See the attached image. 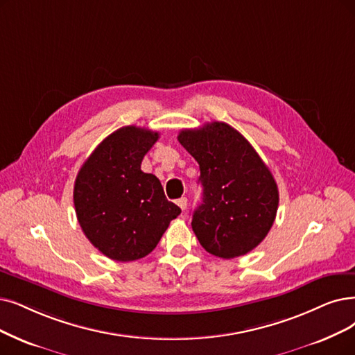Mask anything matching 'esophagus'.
<instances>
[{
    "instance_id": "34e87169",
    "label": "esophagus",
    "mask_w": 355,
    "mask_h": 355,
    "mask_svg": "<svg viewBox=\"0 0 355 355\" xmlns=\"http://www.w3.org/2000/svg\"><path fill=\"white\" fill-rule=\"evenodd\" d=\"M178 205H179V207H180L183 211H185V209H187V205H188V198L182 196L180 200H178Z\"/></svg>"
}]
</instances>
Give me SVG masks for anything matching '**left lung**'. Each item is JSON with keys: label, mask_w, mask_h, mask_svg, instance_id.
Here are the masks:
<instances>
[{"label": "left lung", "mask_w": 355, "mask_h": 355, "mask_svg": "<svg viewBox=\"0 0 355 355\" xmlns=\"http://www.w3.org/2000/svg\"><path fill=\"white\" fill-rule=\"evenodd\" d=\"M179 143L200 164L202 204L192 230L214 257L233 259L257 248L275 221L278 187L249 141L225 122L182 130Z\"/></svg>", "instance_id": "1"}]
</instances>
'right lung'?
Segmentation results:
<instances>
[{
    "label": "right lung",
    "instance_id": "1",
    "mask_svg": "<svg viewBox=\"0 0 355 355\" xmlns=\"http://www.w3.org/2000/svg\"><path fill=\"white\" fill-rule=\"evenodd\" d=\"M159 132L130 125L106 137L84 162L74 185L77 220L105 257L130 262L147 257L180 208L160 180L141 170Z\"/></svg>",
    "mask_w": 355,
    "mask_h": 355
}]
</instances>
